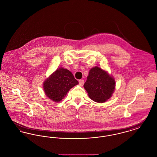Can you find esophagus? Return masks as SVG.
Listing matches in <instances>:
<instances>
[{
    "instance_id": "obj_1",
    "label": "esophagus",
    "mask_w": 157,
    "mask_h": 157,
    "mask_svg": "<svg viewBox=\"0 0 157 157\" xmlns=\"http://www.w3.org/2000/svg\"><path fill=\"white\" fill-rule=\"evenodd\" d=\"M79 83L80 86H82L83 85V83H84V80H83V79L79 80Z\"/></svg>"
}]
</instances>
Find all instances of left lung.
Instances as JSON below:
<instances>
[{"label": "left lung", "instance_id": "obj_1", "mask_svg": "<svg viewBox=\"0 0 157 157\" xmlns=\"http://www.w3.org/2000/svg\"><path fill=\"white\" fill-rule=\"evenodd\" d=\"M83 86L90 99L95 102L102 103L111 97L115 81L106 71L95 67L90 70Z\"/></svg>", "mask_w": 157, "mask_h": 157}]
</instances>
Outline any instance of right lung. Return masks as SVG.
I'll use <instances>...</instances> for the list:
<instances>
[{"label": "right lung", "mask_w": 157, "mask_h": 157, "mask_svg": "<svg viewBox=\"0 0 157 157\" xmlns=\"http://www.w3.org/2000/svg\"><path fill=\"white\" fill-rule=\"evenodd\" d=\"M78 84L71 72L60 67L44 83L46 95L55 102H59L67 95V92Z\"/></svg>", "instance_id": "1"}]
</instances>
